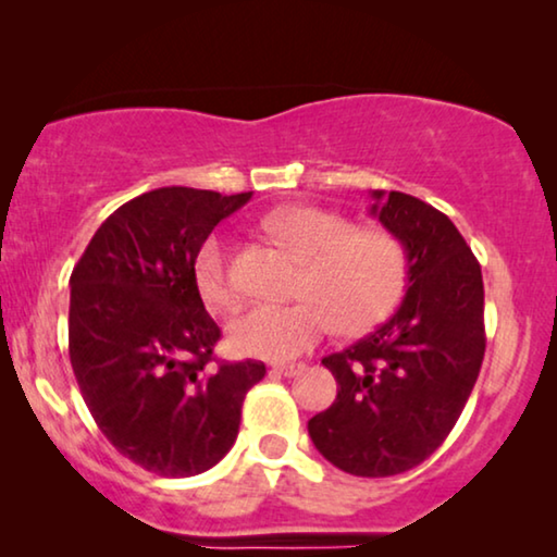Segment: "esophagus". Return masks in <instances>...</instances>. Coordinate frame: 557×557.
I'll list each match as a JSON object with an SVG mask.
<instances>
[{
  "label": "esophagus",
  "instance_id": "obj_1",
  "mask_svg": "<svg viewBox=\"0 0 557 557\" xmlns=\"http://www.w3.org/2000/svg\"><path fill=\"white\" fill-rule=\"evenodd\" d=\"M304 368H307V364L304 362H278V364H273V372H276V375H284V377H294V375H299V372H304Z\"/></svg>",
  "mask_w": 557,
  "mask_h": 557
}]
</instances>
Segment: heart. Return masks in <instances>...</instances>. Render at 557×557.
<instances>
[{
    "instance_id": "1",
    "label": "heart",
    "mask_w": 557,
    "mask_h": 557,
    "mask_svg": "<svg viewBox=\"0 0 557 557\" xmlns=\"http://www.w3.org/2000/svg\"><path fill=\"white\" fill-rule=\"evenodd\" d=\"M265 227L304 261L296 304H250L227 324V342L238 355L292 360L309 352L332 324L362 334L385 322L408 286L410 261L403 240L380 227H355L352 220L322 208H278ZM197 292L210 307L235 299L227 246L220 235L200 243L193 258Z\"/></svg>"
}]
</instances>
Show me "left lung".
<instances>
[{"mask_svg":"<svg viewBox=\"0 0 557 557\" xmlns=\"http://www.w3.org/2000/svg\"><path fill=\"white\" fill-rule=\"evenodd\" d=\"M408 250L406 299L383 326L324 357L337 400L309 421L319 454L355 476L418 467L459 421L484 360L482 265L444 212L406 193H372Z\"/></svg>","mask_w":557,"mask_h":557,"instance_id":"8db88e82","label":"left lung"}]
</instances>
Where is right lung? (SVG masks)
I'll return each mask as SVG.
<instances>
[{
    "label": "right lung",
    "instance_id": "add662e5",
    "mask_svg": "<svg viewBox=\"0 0 557 557\" xmlns=\"http://www.w3.org/2000/svg\"><path fill=\"white\" fill-rule=\"evenodd\" d=\"M250 200L159 187L106 218L71 273L67 349L83 400L119 454L159 476L215 467L238 438L258 360L218 362L193 258Z\"/></svg>",
    "mask_w": 557,
    "mask_h": 557
}]
</instances>
